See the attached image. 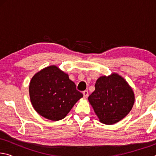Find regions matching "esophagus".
Instances as JSON below:
<instances>
[{
    "label": "esophagus",
    "instance_id": "34e87169",
    "mask_svg": "<svg viewBox=\"0 0 156 156\" xmlns=\"http://www.w3.org/2000/svg\"><path fill=\"white\" fill-rule=\"evenodd\" d=\"M83 96L84 98H87L88 97V95H89V93H88V91H83Z\"/></svg>",
    "mask_w": 156,
    "mask_h": 156
}]
</instances>
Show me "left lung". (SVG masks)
Masks as SVG:
<instances>
[{
	"label": "left lung",
	"instance_id": "1",
	"mask_svg": "<svg viewBox=\"0 0 156 156\" xmlns=\"http://www.w3.org/2000/svg\"><path fill=\"white\" fill-rule=\"evenodd\" d=\"M100 122L113 125L130 112L135 101L133 89L118 73L101 76L88 98Z\"/></svg>",
	"mask_w": 156,
	"mask_h": 156
}]
</instances>
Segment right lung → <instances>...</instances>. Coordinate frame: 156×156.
Returning a JSON list of instances; mask_svg holds the SVG:
<instances>
[{
  "label": "right lung",
  "mask_w": 156,
  "mask_h": 156,
  "mask_svg": "<svg viewBox=\"0 0 156 156\" xmlns=\"http://www.w3.org/2000/svg\"><path fill=\"white\" fill-rule=\"evenodd\" d=\"M29 91L36 112L52 121L63 119L83 96L68 74L55 65L36 73L30 81Z\"/></svg>",
  "instance_id": "obj_1"
}]
</instances>
